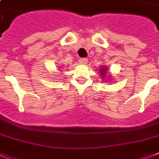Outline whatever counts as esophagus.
<instances>
[{
	"label": "esophagus",
	"instance_id": "obj_1",
	"mask_svg": "<svg viewBox=\"0 0 159 159\" xmlns=\"http://www.w3.org/2000/svg\"><path fill=\"white\" fill-rule=\"evenodd\" d=\"M78 62H79L80 64L85 65L87 62V58H79Z\"/></svg>",
	"mask_w": 159,
	"mask_h": 159
}]
</instances>
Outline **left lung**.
Here are the masks:
<instances>
[{"instance_id": "8db88e82", "label": "left lung", "mask_w": 159, "mask_h": 159, "mask_svg": "<svg viewBox=\"0 0 159 159\" xmlns=\"http://www.w3.org/2000/svg\"><path fill=\"white\" fill-rule=\"evenodd\" d=\"M101 69V71H100V72H101V76L102 77V79L103 78H105V77H106V73H107V68L105 67H102V68H100Z\"/></svg>"}]
</instances>
